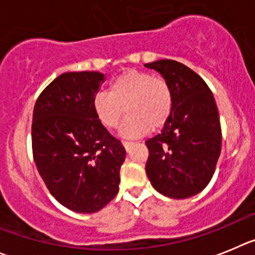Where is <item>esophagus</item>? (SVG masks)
I'll use <instances>...</instances> for the list:
<instances>
[{"mask_svg": "<svg viewBox=\"0 0 255 255\" xmlns=\"http://www.w3.org/2000/svg\"><path fill=\"white\" fill-rule=\"evenodd\" d=\"M133 144V142H130V141H123V146H125V148L126 150H129L130 148V146H132Z\"/></svg>", "mask_w": 255, "mask_h": 255, "instance_id": "obj_1", "label": "esophagus"}]
</instances>
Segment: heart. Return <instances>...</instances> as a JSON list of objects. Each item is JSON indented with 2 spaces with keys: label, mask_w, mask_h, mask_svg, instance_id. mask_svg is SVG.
Instances as JSON below:
<instances>
[{
  "label": "heart",
  "mask_w": 255,
  "mask_h": 255,
  "mask_svg": "<svg viewBox=\"0 0 255 255\" xmlns=\"http://www.w3.org/2000/svg\"><path fill=\"white\" fill-rule=\"evenodd\" d=\"M93 109L107 129L118 127L126 111L128 116L122 133L141 136L166 125L174 109V91L164 77L147 71L127 70L112 80L108 93L94 96Z\"/></svg>",
  "instance_id": "1"
}]
</instances>
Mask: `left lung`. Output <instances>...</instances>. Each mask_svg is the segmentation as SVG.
Listing matches in <instances>:
<instances>
[{
	"label": "left lung",
	"mask_w": 255,
	"mask_h": 255,
	"mask_svg": "<svg viewBox=\"0 0 255 255\" xmlns=\"http://www.w3.org/2000/svg\"><path fill=\"white\" fill-rule=\"evenodd\" d=\"M169 81L174 109L161 133L146 141V174L157 192L189 198L205 189L221 153L219 111L205 80L180 62L146 63Z\"/></svg>",
	"instance_id": "8db88e82"
}]
</instances>
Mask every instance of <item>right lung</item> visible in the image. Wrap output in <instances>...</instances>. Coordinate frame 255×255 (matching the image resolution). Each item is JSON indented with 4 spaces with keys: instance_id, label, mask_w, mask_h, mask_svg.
<instances>
[{
    "instance_id": "1",
    "label": "right lung",
    "mask_w": 255,
    "mask_h": 255,
    "mask_svg": "<svg viewBox=\"0 0 255 255\" xmlns=\"http://www.w3.org/2000/svg\"><path fill=\"white\" fill-rule=\"evenodd\" d=\"M104 75L66 72L36 99L31 147L48 190L68 210L93 213L119 190L126 159L122 142L103 127L93 109Z\"/></svg>"
}]
</instances>
